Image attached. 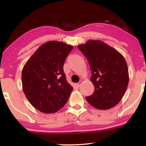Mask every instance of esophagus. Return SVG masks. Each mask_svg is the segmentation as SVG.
Here are the masks:
<instances>
[{
	"label": "esophagus",
	"instance_id": "1",
	"mask_svg": "<svg viewBox=\"0 0 146 146\" xmlns=\"http://www.w3.org/2000/svg\"><path fill=\"white\" fill-rule=\"evenodd\" d=\"M82 83V81H80V82H79L78 83H76V86L77 87H78V88H79L80 86H81Z\"/></svg>",
	"mask_w": 146,
	"mask_h": 146
}]
</instances>
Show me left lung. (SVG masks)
<instances>
[{
	"instance_id": "8db88e82",
	"label": "left lung",
	"mask_w": 146,
	"mask_h": 146,
	"mask_svg": "<svg viewBox=\"0 0 146 146\" xmlns=\"http://www.w3.org/2000/svg\"><path fill=\"white\" fill-rule=\"evenodd\" d=\"M78 48L88 61L90 80L95 87L94 94L86 100L99 110L114 107L122 100L128 86L129 71L125 58L100 40H89Z\"/></svg>"
}]
</instances>
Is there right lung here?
Wrapping results in <instances>:
<instances>
[{
  "label": "right lung",
  "instance_id": "1",
  "mask_svg": "<svg viewBox=\"0 0 146 146\" xmlns=\"http://www.w3.org/2000/svg\"><path fill=\"white\" fill-rule=\"evenodd\" d=\"M73 46L50 41L42 44L24 64L22 71L23 92L37 110L56 112L66 104L73 87L67 82L63 65Z\"/></svg>",
  "mask_w": 146,
  "mask_h": 146
}]
</instances>
